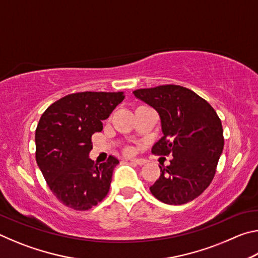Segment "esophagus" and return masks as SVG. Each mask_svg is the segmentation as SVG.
<instances>
[{
  "mask_svg": "<svg viewBox=\"0 0 258 258\" xmlns=\"http://www.w3.org/2000/svg\"><path fill=\"white\" fill-rule=\"evenodd\" d=\"M130 161H131V163H133V164H135V165H140V166H142V165L146 164V160H145V159L134 158V159H131Z\"/></svg>",
  "mask_w": 258,
  "mask_h": 258,
  "instance_id": "esophagus-1",
  "label": "esophagus"
}]
</instances>
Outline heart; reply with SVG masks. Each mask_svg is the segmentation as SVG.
<instances>
[{"instance_id": "heart-1", "label": "heart", "mask_w": 258, "mask_h": 258, "mask_svg": "<svg viewBox=\"0 0 258 258\" xmlns=\"http://www.w3.org/2000/svg\"><path fill=\"white\" fill-rule=\"evenodd\" d=\"M124 151L126 152V154H131V152H132V149H131V148H125V149H124Z\"/></svg>"}]
</instances>
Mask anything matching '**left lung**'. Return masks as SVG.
I'll list each match as a JSON object with an SVG mask.
<instances>
[{
	"instance_id": "8db88e82",
	"label": "left lung",
	"mask_w": 258,
	"mask_h": 258,
	"mask_svg": "<svg viewBox=\"0 0 258 258\" xmlns=\"http://www.w3.org/2000/svg\"><path fill=\"white\" fill-rule=\"evenodd\" d=\"M158 111L164 137L152 148L169 156L160 176L150 186L152 196L168 205H182L199 197L211 184L224 147L220 117L206 100L186 87L159 85L133 91Z\"/></svg>"
}]
</instances>
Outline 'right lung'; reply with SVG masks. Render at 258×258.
Masks as SVG:
<instances>
[{"label":"right lung","instance_id":"1","mask_svg":"<svg viewBox=\"0 0 258 258\" xmlns=\"http://www.w3.org/2000/svg\"><path fill=\"white\" fill-rule=\"evenodd\" d=\"M121 92H77L59 99L43 112L35 132L36 163L56 199L75 211L102 202L110 189L115 157L95 164L89 158L92 135L101 132Z\"/></svg>","mask_w":258,"mask_h":258}]
</instances>
